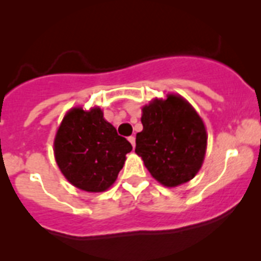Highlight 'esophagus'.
I'll use <instances>...</instances> for the list:
<instances>
[{
  "mask_svg": "<svg viewBox=\"0 0 261 261\" xmlns=\"http://www.w3.org/2000/svg\"><path fill=\"white\" fill-rule=\"evenodd\" d=\"M128 140H129V142L132 144V146L135 147L136 146V137H135V136H130V137H128Z\"/></svg>",
  "mask_w": 261,
  "mask_h": 261,
  "instance_id": "obj_1",
  "label": "esophagus"
}]
</instances>
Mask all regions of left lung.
I'll use <instances>...</instances> for the list:
<instances>
[{"label":"left lung","mask_w":261,"mask_h":261,"mask_svg":"<svg viewBox=\"0 0 261 261\" xmlns=\"http://www.w3.org/2000/svg\"><path fill=\"white\" fill-rule=\"evenodd\" d=\"M141 123L136 153L151 176L166 187L193 179L204 162L208 136L192 106L180 95L168 94L142 108Z\"/></svg>","instance_id":"obj_1"}]
</instances>
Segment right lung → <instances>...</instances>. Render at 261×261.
I'll use <instances>...</instances> for the list:
<instances>
[{
	"instance_id": "obj_1",
	"label": "right lung",
	"mask_w": 261,
	"mask_h": 261,
	"mask_svg": "<svg viewBox=\"0 0 261 261\" xmlns=\"http://www.w3.org/2000/svg\"><path fill=\"white\" fill-rule=\"evenodd\" d=\"M55 158L64 176L80 190L103 192L116 180L132 150L126 138L103 117L100 108H73L55 138Z\"/></svg>"
}]
</instances>
